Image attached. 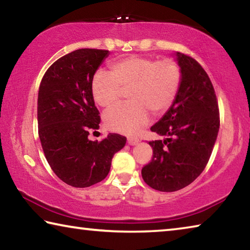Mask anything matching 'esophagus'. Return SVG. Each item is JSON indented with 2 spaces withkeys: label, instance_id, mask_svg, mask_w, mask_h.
Segmentation results:
<instances>
[{
  "label": "esophagus",
  "instance_id": "1",
  "mask_svg": "<svg viewBox=\"0 0 250 250\" xmlns=\"http://www.w3.org/2000/svg\"><path fill=\"white\" fill-rule=\"evenodd\" d=\"M138 142H139L138 138H133V137L128 138V145L129 146H135V145H138Z\"/></svg>",
  "mask_w": 250,
  "mask_h": 250
}]
</instances>
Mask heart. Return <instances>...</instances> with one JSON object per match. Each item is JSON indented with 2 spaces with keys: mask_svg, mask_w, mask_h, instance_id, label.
<instances>
[{
  "mask_svg": "<svg viewBox=\"0 0 250 250\" xmlns=\"http://www.w3.org/2000/svg\"><path fill=\"white\" fill-rule=\"evenodd\" d=\"M109 73H97L91 83L96 104L104 108L115 104L121 89H129L128 104H121L104 113L109 130L132 134L147 124L149 112L162 115L171 107L181 86V68L173 59L129 56L109 65Z\"/></svg>",
  "mask_w": 250,
  "mask_h": 250,
  "instance_id": "1",
  "label": "heart"
}]
</instances>
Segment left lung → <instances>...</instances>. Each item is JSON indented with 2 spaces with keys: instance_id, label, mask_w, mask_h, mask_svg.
Masks as SVG:
<instances>
[{
  "instance_id": "left-lung-1",
  "label": "left lung",
  "mask_w": 250,
  "mask_h": 250,
  "mask_svg": "<svg viewBox=\"0 0 250 250\" xmlns=\"http://www.w3.org/2000/svg\"><path fill=\"white\" fill-rule=\"evenodd\" d=\"M181 86L174 103L151 126L164 140L150 141L153 158L142 179L161 192H175L192 183L210 158L219 130L217 98L210 79L195 59L176 52Z\"/></svg>"
}]
</instances>
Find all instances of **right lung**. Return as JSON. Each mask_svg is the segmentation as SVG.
Here are the masks:
<instances>
[{"label": "right lung", "mask_w": 250, "mask_h": 250, "mask_svg": "<svg viewBox=\"0 0 250 250\" xmlns=\"http://www.w3.org/2000/svg\"><path fill=\"white\" fill-rule=\"evenodd\" d=\"M109 50L82 48L57 59L42 79L37 99L39 135L55 174L74 188H88L108 175L126 138L109 133L91 141L100 116L91 94L94 75Z\"/></svg>", "instance_id": "obj_1"}]
</instances>
